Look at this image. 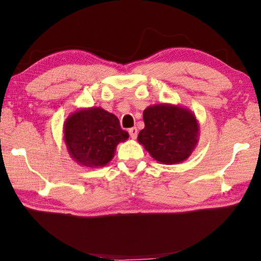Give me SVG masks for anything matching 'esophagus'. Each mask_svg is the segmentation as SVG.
<instances>
[{
  "instance_id": "esophagus-1",
  "label": "esophagus",
  "mask_w": 261,
  "mask_h": 261,
  "mask_svg": "<svg viewBox=\"0 0 261 261\" xmlns=\"http://www.w3.org/2000/svg\"><path fill=\"white\" fill-rule=\"evenodd\" d=\"M129 134H130L132 139H136V138H137V135H138V130H137L136 126L130 127V129H129Z\"/></svg>"
}]
</instances>
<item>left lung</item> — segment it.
Segmentation results:
<instances>
[{
    "instance_id": "left-lung-1",
    "label": "left lung",
    "mask_w": 261,
    "mask_h": 261,
    "mask_svg": "<svg viewBox=\"0 0 261 261\" xmlns=\"http://www.w3.org/2000/svg\"><path fill=\"white\" fill-rule=\"evenodd\" d=\"M144 122L138 141L159 162H182L197 145L199 126L187 109L170 105L151 106L144 110Z\"/></svg>"
}]
</instances>
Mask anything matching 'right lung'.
<instances>
[{
  "mask_svg": "<svg viewBox=\"0 0 261 261\" xmlns=\"http://www.w3.org/2000/svg\"><path fill=\"white\" fill-rule=\"evenodd\" d=\"M129 138L115 115L102 108H90L70 116L64 125L67 148L86 167L105 166L112 160L117 144Z\"/></svg>",
  "mask_w": 261,
  "mask_h": 261,
  "instance_id": "right-lung-1",
  "label": "right lung"
}]
</instances>
